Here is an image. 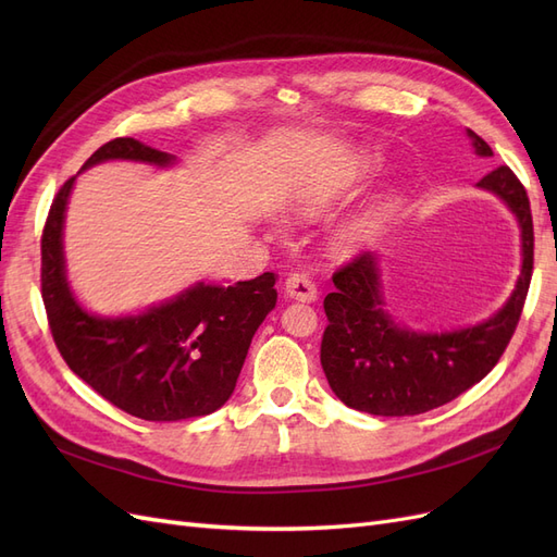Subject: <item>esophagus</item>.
I'll return each instance as SVG.
<instances>
[{
    "instance_id": "obj_1",
    "label": "esophagus",
    "mask_w": 557,
    "mask_h": 557,
    "mask_svg": "<svg viewBox=\"0 0 557 557\" xmlns=\"http://www.w3.org/2000/svg\"><path fill=\"white\" fill-rule=\"evenodd\" d=\"M285 293H288V297H293L297 301H315L318 299L315 283L307 274H290L288 278H285Z\"/></svg>"
}]
</instances>
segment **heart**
<instances>
[{
    "label": "heart",
    "mask_w": 557,
    "mask_h": 557,
    "mask_svg": "<svg viewBox=\"0 0 557 557\" xmlns=\"http://www.w3.org/2000/svg\"><path fill=\"white\" fill-rule=\"evenodd\" d=\"M379 166V160L372 156H362L352 162L348 170L334 172L330 176H320L293 195V211L305 221H323L336 209L358 193L360 181L372 174ZM393 209V195H381L372 205H367L356 215L336 223L327 234V248L336 258H352L364 250L379 234L387 213Z\"/></svg>",
    "instance_id": "1"
}]
</instances>
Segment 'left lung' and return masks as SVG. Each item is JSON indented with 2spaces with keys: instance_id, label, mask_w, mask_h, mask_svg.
I'll list each match as a JSON object with an SVG mask.
<instances>
[{
  "instance_id": "left-lung-1",
  "label": "left lung",
  "mask_w": 557,
  "mask_h": 557,
  "mask_svg": "<svg viewBox=\"0 0 557 557\" xmlns=\"http://www.w3.org/2000/svg\"><path fill=\"white\" fill-rule=\"evenodd\" d=\"M479 158L493 150L467 129ZM476 188L495 195L520 230V274L509 299L476 325L416 330L387 309L379 252H362L332 276L325 297L330 325L320 344V364L332 393L346 407L372 416H416L462 395L502 358L525 305L532 278L534 232L530 199L509 166L485 174Z\"/></svg>"
}]
</instances>
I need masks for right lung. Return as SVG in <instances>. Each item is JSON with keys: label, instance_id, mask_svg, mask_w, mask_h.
Segmentation results:
<instances>
[{"label": "right lung", "instance_id": "1", "mask_svg": "<svg viewBox=\"0 0 557 557\" xmlns=\"http://www.w3.org/2000/svg\"><path fill=\"white\" fill-rule=\"evenodd\" d=\"M109 160L158 170L178 162L172 153L123 137L97 148L81 172ZM76 176L60 188L41 237V295L64 362L117 409L153 423L221 409L234 393L252 336L276 307V274L234 285L197 281L137 313H92L66 276L64 218Z\"/></svg>", "mask_w": 557, "mask_h": 557}]
</instances>
